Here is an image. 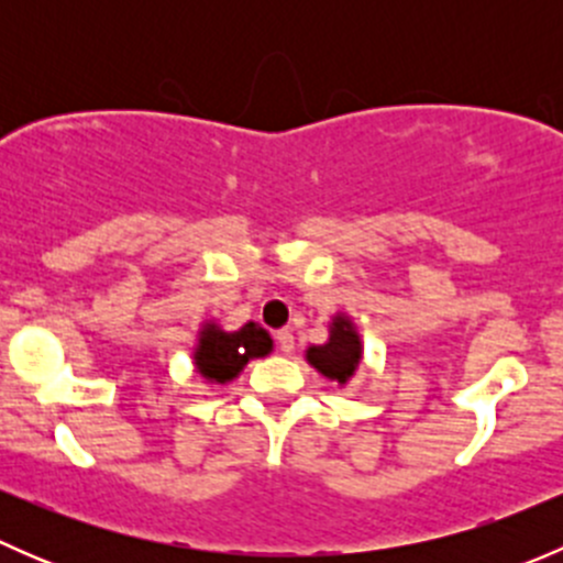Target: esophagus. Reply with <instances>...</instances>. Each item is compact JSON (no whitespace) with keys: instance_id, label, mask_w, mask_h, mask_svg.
Segmentation results:
<instances>
[{"instance_id":"34e87169","label":"esophagus","mask_w":563,"mask_h":563,"mask_svg":"<svg viewBox=\"0 0 563 563\" xmlns=\"http://www.w3.org/2000/svg\"><path fill=\"white\" fill-rule=\"evenodd\" d=\"M277 345H280L283 354H291V351H294V332H291V329H280V332H277Z\"/></svg>"}]
</instances>
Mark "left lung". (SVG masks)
<instances>
[{
	"label": "left lung",
	"instance_id": "8db88e82",
	"mask_svg": "<svg viewBox=\"0 0 563 563\" xmlns=\"http://www.w3.org/2000/svg\"><path fill=\"white\" fill-rule=\"evenodd\" d=\"M362 356H365V343H362L360 329H356L354 318L343 310H338L329 321L327 343L308 345L305 351L308 365L338 387H349V382L362 367Z\"/></svg>",
	"mask_w": 563,
	"mask_h": 563
}]
</instances>
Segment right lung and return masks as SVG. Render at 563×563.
I'll return each mask as SVG.
<instances>
[{"label":"right lung","instance_id":"1","mask_svg":"<svg viewBox=\"0 0 563 563\" xmlns=\"http://www.w3.org/2000/svg\"><path fill=\"white\" fill-rule=\"evenodd\" d=\"M275 351V340L261 323L247 321L236 332H225L218 321H203L192 345V365L207 384H231L240 378L250 360H261Z\"/></svg>","mask_w":563,"mask_h":563}]
</instances>
